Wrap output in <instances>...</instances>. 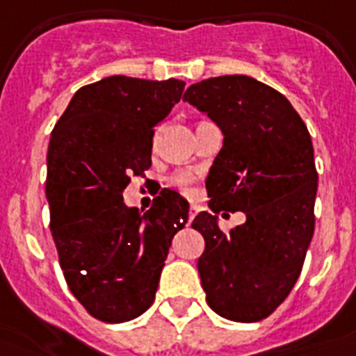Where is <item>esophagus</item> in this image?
Wrapping results in <instances>:
<instances>
[{
  "instance_id": "1",
  "label": "esophagus",
  "mask_w": 356,
  "mask_h": 356,
  "mask_svg": "<svg viewBox=\"0 0 356 356\" xmlns=\"http://www.w3.org/2000/svg\"><path fill=\"white\" fill-rule=\"evenodd\" d=\"M197 213H200V207H197V205H190V209H188V224L194 220V218H196Z\"/></svg>"
}]
</instances>
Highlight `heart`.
Returning <instances> with one entry per match:
<instances>
[{
  "label": "heart",
  "instance_id": "1",
  "mask_svg": "<svg viewBox=\"0 0 356 356\" xmlns=\"http://www.w3.org/2000/svg\"><path fill=\"white\" fill-rule=\"evenodd\" d=\"M196 183H197V177L194 175V173H190V172H179L172 177L173 186L181 190V192H184L186 196L196 194Z\"/></svg>",
  "mask_w": 356,
  "mask_h": 356
}]
</instances>
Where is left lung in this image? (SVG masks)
Segmentation results:
<instances>
[{
  "label": "left lung",
  "mask_w": 356,
  "mask_h": 356,
  "mask_svg": "<svg viewBox=\"0 0 356 356\" xmlns=\"http://www.w3.org/2000/svg\"><path fill=\"white\" fill-rule=\"evenodd\" d=\"M183 100L224 132L205 183L209 207L247 214L229 234L213 214L200 213L192 222L205 238L197 270L207 305L232 321H261L291 293L314 235L317 170L310 132L284 95L250 76L197 81Z\"/></svg>",
  "instance_id": "left-lung-1"
}]
</instances>
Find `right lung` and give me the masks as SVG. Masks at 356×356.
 <instances>
[{
    "label": "right lung",
    "mask_w": 356,
    "mask_h": 356,
    "mask_svg": "<svg viewBox=\"0 0 356 356\" xmlns=\"http://www.w3.org/2000/svg\"><path fill=\"white\" fill-rule=\"evenodd\" d=\"M184 81L110 76L78 89L51 130L46 200L67 286L89 316L124 323L153 305L188 202L164 188L147 213L129 209L130 177L151 168L154 127Z\"/></svg>",
    "instance_id": "1"
}]
</instances>
